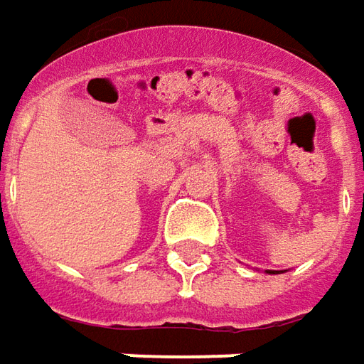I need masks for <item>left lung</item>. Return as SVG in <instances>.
Here are the masks:
<instances>
[{
	"mask_svg": "<svg viewBox=\"0 0 364 364\" xmlns=\"http://www.w3.org/2000/svg\"><path fill=\"white\" fill-rule=\"evenodd\" d=\"M269 273H273V272H269Z\"/></svg>",
	"mask_w": 364,
	"mask_h": 364,
	"instance_id": "left-lung-1",
	"label": "left lung"
}]
</instances>
